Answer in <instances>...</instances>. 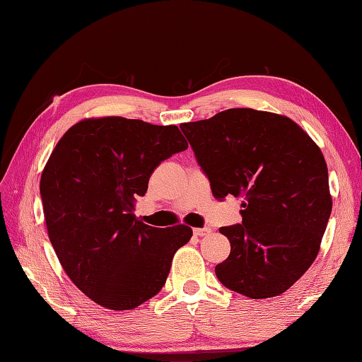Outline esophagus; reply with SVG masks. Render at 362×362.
Here are the masks:
<instances>
[{"instance_id": "esophagus-1", "label": "esophagus", "mask_w": 362, "mask_h": 362, "mask_svg": "<svg viewBox=\"0 0 362 362\" xmlns=\"http://www.w3.org/2000/svg\"><path fill=\"white\" fill-rule=\"evenodd\" d=\"M194 234L198 237L207 235V234H211V228H197V229H194Z\"/></svg>"}]
</instances>
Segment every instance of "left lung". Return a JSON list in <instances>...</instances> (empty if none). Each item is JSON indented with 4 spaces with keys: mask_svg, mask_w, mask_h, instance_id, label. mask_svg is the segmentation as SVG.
<instances>
[{
    "mask_svg": "<svg viewBox=\"0 0 362 362\" xmlns=\"http://www.w3.org/2000/svg\"><path fill=\"white\" fill-rule=\"evenodd\" d=\"M212 195L242 198V224L220 228L230 254L215 274L251 299L285 293L315 262L332 195L322 151L290 117L230 108L181 124Z\"/></svg>",
    "mask_w": 362,
    "mask_h": 362,
    "instance_id": "8db88e82",
    "label": "left lung"
}]
</instances>
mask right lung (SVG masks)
<instances>
[{
	"label": "right lung",
	"instance_id": "1",
	"mask_svg": "<svg viewBox=\"0 0 362 362\" xmlns=\"http://www.w3.org/2000/svg\"><path fill=\"white\" fill-rule=\"evenodd\" d=\"M189 147L176 125L120 116L72 125L47 159L40 194L62 268L100 307L133 310L164 286L186 224L158 229L134 212L160 160Z\"/></svg>",
	"mask_w": 362,
	"mask_h": 362
}]
</instances>
